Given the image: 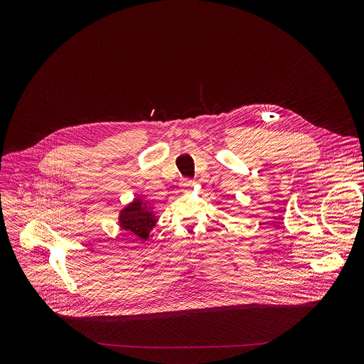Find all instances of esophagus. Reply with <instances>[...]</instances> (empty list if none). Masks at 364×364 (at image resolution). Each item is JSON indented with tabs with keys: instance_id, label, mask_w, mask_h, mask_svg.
I'll return each mask as SVG.
<instances>
[{
	"instance_id": "obj_1",
	"label": "esophagus",
	"mask_w": 364,
	"mask_h": 364,
	"mask_svg": "<svg viewBox=\"0 0 364 364\" xmlns=\"http://www.w3.org/2000/svg\"><path fill=\"white\" fill-rule=\"evenodd\" d=\"M180 186L183 190H188L190 187H193V180L191 178H181Z\"/></svg>"
}]
</instances>
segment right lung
Here are the masks:
<instances>
[{
  "label": "right lung",
  "mask_w": 364,
  "mask_h": 364,
  "mask_svg": "<svg viewBox=\"0 0 364 364\" xmlns=\"http://www.w3.org/2000/svg\"><path fill=\"white\" fill-rule=\"evenodd\" d=\"M151 209L152 207L146 201L135 198L134 203L125 207L119 215V223L122 229L128 230L131 235H135L139 239L146 240L151 229L155 226V216Z\"/></svg>",
  "instance_id": "1"
}]
</instances>
